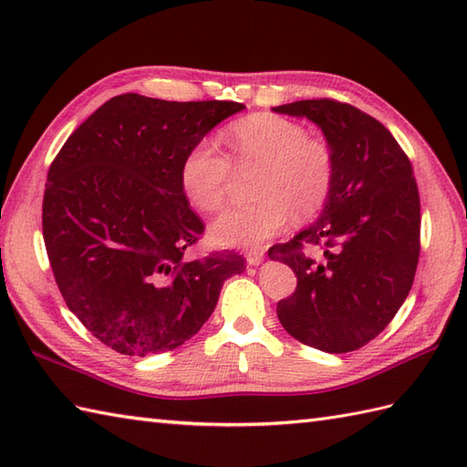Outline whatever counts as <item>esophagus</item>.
Masks as SVG:
<instances>
[{
  "label": "esophagus",
  "mask_w": 467,
  "mask_h": 467,
  "mask_svg": "<svg viewBox=\"0 0 467 467\" xmlns=\"http://www.w3.org/2000/svg\"><path fill=\"white\" fill-rule=\"evenodd\" d=\"M263 261V251H251L246 254V263L249 265H259Z\"/></svg>",
  "instance_id": "esophagus-1"
}]
</instances>
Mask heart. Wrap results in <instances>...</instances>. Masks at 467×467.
<instances>
[{"mask_svg": "<svg viewBox=\"0 0 467 467\" xmlns=\"http://www.w3.org/2000/svg\"><path fill=\"white\" fill-rule=\"evenodd\" d=\"M228 156L208 140L188 148L181 162V188L202 213L224 208L239 172H253L251 204L224 213L211 228L213 243L259 249L289 224L293 214L309 218L325 206L335 182V152L323 136L276 114L243 118L224 134Z\"/></svg>", "mask_w": 467, "mask_h": 467, "instance_id": "1", "label": "heart"}]
</instances>
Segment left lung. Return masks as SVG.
Wrapping results in <instances>:
<instances>
[{"label":"left lung","instance_id":"left-lung-1","mask_svg":"<svg viewBox=\"0 0 467 467\" xmlns=\"http://www.w3.org/2000/svg\"><path fill=\"white\" fill-rule=\"evenodd\" d=\"M321 126L335 182L317 221L269 256L296 289L276 303L285 331L327 353L361 349L410 295L420 261V192L408 154L373 116L331 98L273 108Z\"/></svg>","mask_w":467,"mask_h":467}]
</instances>
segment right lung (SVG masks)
I'll return each instance as SVG.
<instances>
[{"label": "right lung", "instance_id": "add662e5", "mask_svg": "<svg viewBox=\"0 0 467 467\" xmlns=\"http://www.w3.org/2000/svg\"><path fill=\"white\" fill-rule=\"evenodd\" d=\"M243 104L120 94L76 128L47 171L42 231L67 309L122 355L176 349L206 323L234 251L186 261L204 223L181 188L188 148Z\"/></svg>", "mask_w": 467, "mask_h": 467}]
</instances>
